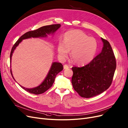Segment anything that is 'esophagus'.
Here are the masks:
<instances>
[{"instance_id": "obj_1", "label": "esophagus", "mask_w": 128, "mask_h": 128, "mask_svg": "<svg viewBox=\"0 0 128 128\" xmlns=\"http://www.w3.org/2000/svg\"><path fill=\"white\" fill-rule=\"evenodd\" d=\"M64 69H68V68H69V66L68 65H66V64H65L64 65Z\"/></svg>"}]
</instances>
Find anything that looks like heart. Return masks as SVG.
Returning <instances> with one entry per match:
<instances>
[{"mask_svg": "<svg viewBox=\"0 0 128 128\" xmlns=\"http://www.w3.org/2000/svg\"><path fill=\"white\" fill-rule=\"evenodd\" d=\"M97 50V42L93 37L78 30L66 32L64 41L58 43V51L62 58L67 56L71 51L70 58L78 64H85L94 58Z\"/></svg>", "mask_w": 128, "mask_h": 128, "instance_id": "heart-1", "label": "heart"}]
</instances>
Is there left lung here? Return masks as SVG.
<instances>
[{
    "instance_id": "8db88e82",
    "label": "left lung",
    "mask_w": 128,
    "mask_h": 128,
    "mask_svg": "<svg viewBox=\"0 0 128 128\" xmlns=\"http://www.w3.org/2000/svg\"><path fill=\"white\" fill-rule=\"evenodd\" d=\"M102 52L82 67L72 68V83L74 90L83 98H91L106 90L112 85L116 60L109 42L103 38Z\"/></svg>"
}]
</instances>
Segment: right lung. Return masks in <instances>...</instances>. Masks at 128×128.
Returning <instances> with one entry per match:
<instances>
[{
    "instance_id": "obj_1",
    "label": "right lung",
    "mask_w": 128,
    "mask_h": 128,
    "mask_svg": "<svg viewBox=\"0 0 128 128\" xmlns=\"http://www.w3.org/2000/svg\"><path fill=\"white\" fill-rule=\"evenodd\" d=\"M60 26V24H51L48 26H42L40 28H38L36 30H32L26 32L19 39L16 41V42L14 44L13 46L12 51L10 52V62L11 60H12V53L14 50L18 46L19 43L21 42V41L26 39V38H38V37H42V36H46L47 34H50V33H54L55 31H56L59 28ZM63 70V65L58 62H54L52 64V65L51 68L50 70L48 73L44 80L42 84L38 86L33 88H26L22 86H20L24 90L29 92L31 94H36V95H38V94H41L46 92L48 90L49 88H50L52 85L53 82H54L55 78L56 76L59 73L60 71H62ZM11 74L12 73V70H10ZM13 77V76H12ZM14 78V77H13Z\"/></svg>"
}]
</instances>
